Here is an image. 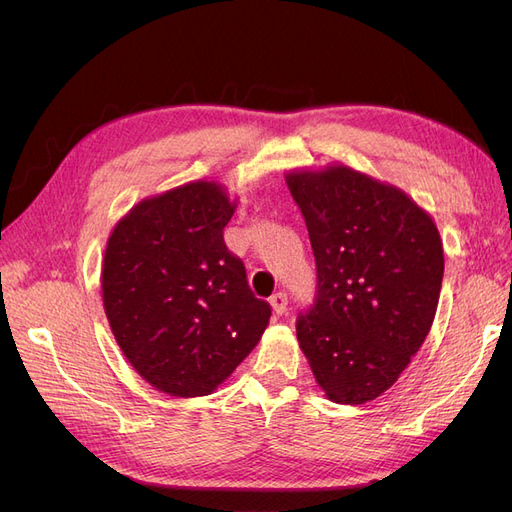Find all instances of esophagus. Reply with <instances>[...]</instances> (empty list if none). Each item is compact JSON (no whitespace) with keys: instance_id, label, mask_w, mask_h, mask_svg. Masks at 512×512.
I'll return each mask as SVG.
<instances>
[{"instance_id":"obj_1","label":"esophagus","mask_w":512,"mask_h":512,"mask_svg":"<svg viewBox=\"0 0 512 512\" xmlns=\"http://www.w3.org/2000/svg\"><path fill=\"white\" fill-rule=\"evenodd\" d=\"M269 303H271L273 312H275L277 316L286 314V309H288V297H286V292H275L273 297L269 299Z\"/></svg>"}]
</instances>
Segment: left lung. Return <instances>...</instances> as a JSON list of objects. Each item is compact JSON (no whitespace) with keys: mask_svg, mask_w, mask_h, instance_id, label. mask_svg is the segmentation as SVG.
Listing matches in <instances>:
<instances>
[{"mask_svg":"<svg viewBox=\"0 0 512 512\" xmlns=\"http://www.w3.org/2000/svg\"><path fill=\"white\" fill-rule=\"evenodd\" d=\"M286 185L318 273L299 346L324 395L365 404L391 389L431 329L444 275L438 226L406 192L344 164L290 170Z\"/></svg>","mask_w":512,"mask_h":512,"instance_id":"obj_1","label":"left lung"}]
</instances>
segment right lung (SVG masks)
Instances as JSON below:
<instances>
[{
	"instance_id": "right-lung-1",
	"label": "right lung",
	"mask_w": 512,
	"mask_h": 512,
	"mask_svg": "<svg viewBox=\"0 0 512 512\" xmlns=\"http://www.w3.org/2000/svg\"><path fill=\"white\" fill-rule=\"evenodd\" d=\"M235 209L218 181H192L141 200L106 241L108 324L136 374L166 395L213 393L269 324V303L224 243Z\"/></svg>"
}]
</instances>
